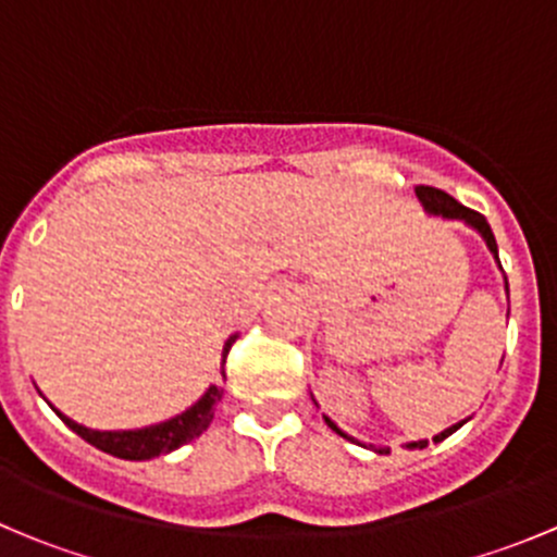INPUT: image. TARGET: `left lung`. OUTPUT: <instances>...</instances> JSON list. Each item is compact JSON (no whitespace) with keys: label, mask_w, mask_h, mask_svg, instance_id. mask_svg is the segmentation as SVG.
<instances>
[{"label":"left lung","mask_w":557,"mask_h":557,"mask_svg":"<svg viewBox=\"0 0 557 557\" xmlns=\"http://www.w3.org/2000/svg\"><path fill=\"white\" fill-rule=\"evenodd\" d=\"M414 194H418V199L423 201V207L431 212V215L455 218V221H466V223H469V226H474L476 232H480L482 237H485V243H487V247H491L493 256L498 258L496 237H493L491 223L485 221V215H480V212L469 210V207H463V205H460V201H455L450 194H445V190H440V188H431V185H418V188H414ZM507 290H509V285H507ZM325 423H329L331 429H334L339 436H347V434H342V431L336 429V425L331 423L329 418H325ZM463 423H466V420H460V423H455V425H450V429H447V431H442V434H436L434 442L447 440V436L455 434V431H458ZM347 440H350V436H347ZM425 445H429V442H412V445H407V447H425ZM377 453H387V450H377Z\"/></svg>","instance_id":"8db88e82"}]
</instances>
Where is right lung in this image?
<instances>
[{"mask_svg":"<svg viewBox=\"0 0 557 557\" xmlns=\"http://www.w3.org/2000/svg\"><path fill=\"white\" fill-rule=\"evenodd\" d=\"M234 339H237V334L228 336L226 347H223V361H226ZM221 396H223L221 387L210 385V391H207L205 396L194 404V407L185 409L183 414L166 420V423L148 425V429H137V431H94V429H86V425L75 423V420H70L66 414H61L59 409H53V412L59 414V418L64 420V423L70 425L77 436H83L88 445L99 447L102 453H110V455H115V458H123V460H148V458H156V455L177 450L180 445H185V442H190V440H196L199 434H205L207 425L212 423L215 404L221 401Z\"/></svg>","mask_w":557,"mask_h":557,"instance_id":"add662e5","label":"right lung"}]
</instances>
